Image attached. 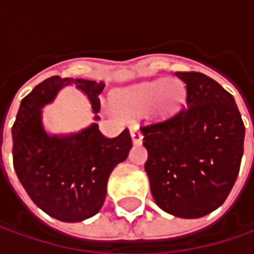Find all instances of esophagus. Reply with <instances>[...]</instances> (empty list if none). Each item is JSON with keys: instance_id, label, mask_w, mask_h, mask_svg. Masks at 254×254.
I'll use <instances>...</instances> for the list:
<instances>
[{"instance_id": "esophagus-1", "label": "esophagus", "mask_w": 254, "mask_h": 254, "mask_svg": "<svg viewBox=\"0 0 254 254\" xmlns=\"http://www.w3.org/2000/svg\"><path fill=\"white\" fill-rule=\"evenodd\" d=\"M130 135H131V140L134 144H141L142 142V132L140 131L138 127H132L130 130Z\"/></svg>"}]
</instances>
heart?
<instances>
[{"instance_id":"1","label":"heart","mask_w":254,"mask_h":254,"mask_svg":"<svg viewBox=\"0 0 254 254\" xmlns=\"http://www.w3.org/2000/svg\"><path fill=\"white\" fill-rule=\"evenodd\" d=\"M185 103V89L177 80L157 79L135 84L114 94V107L127 119H137L154 112L160 117H171Z\"/></svg>"}]
</instances>
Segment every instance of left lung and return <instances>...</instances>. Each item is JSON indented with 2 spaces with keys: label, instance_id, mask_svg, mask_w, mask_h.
Returning <instances> with one entry per match:
<instances>
[{
  "label": "left lung",
  "instance_id": "8db88e82",
  "mask_svg": "<svg viewBox=\"0 0 254 254\" xmlns=\"http://www.w3.org/2000/svg\"><path fill=\"white\" fill-rule=\"evenodd\" d=\"M187 107L141 127L145 172L157 205L178 218L218 209L233 188L243 155L245 124L233 96L199 72H177Z\"/></svg>",
  "mask_w": 254,
  "mask_h": 254
}]
</instances>
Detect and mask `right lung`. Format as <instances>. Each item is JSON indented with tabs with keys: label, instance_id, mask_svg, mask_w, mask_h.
I'll return each mask as SVG.
<instances>
[{
	"label": "right lung",
	"instance_id": "right-lung-1",
	"mask_svg": "<svg viewBox=\"0 0 254 254\" xmlns=\"http://www.w3.org/2000/svg\"><path fill=\"white\" fill-rule=\"evenodd\" d=\"M69 84L87 96L99 120L103 82L52 76L21 102L12 126V158L18 180L38 208L62 222H82L100 210L109 177L128 157L132 142L127 128L107 138L97 123L67 135L45 131L42 107Z\"/></svg>",
	"mask_w": 254,
	"mask_h": 254
}]
</instances>
